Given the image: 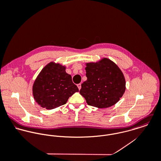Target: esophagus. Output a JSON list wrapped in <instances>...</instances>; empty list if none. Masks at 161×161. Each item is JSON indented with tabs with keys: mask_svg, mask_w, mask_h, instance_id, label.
Instances as JSON below:
<instances>
[{
	"mask_svg": "<svg viewBox=\"0 0 161 161\" xmlns=\"http://www.w3.org/2000/svg\"><path fill=\"white\" fill-rule=\"evenodd\" d=\"M77 87H78L79 89V90H80V89H81V84H77Z\"/></svg>",
	"mask_w": 161,
	"mask_h": 161,
	"instance_id": "esophagus-1",
	"label": "esophagus"
}]
</instances>
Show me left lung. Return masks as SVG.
<instances>
[{
    "instance_id": "obj_1",
    "label": "left lung",
    "mask_w": 161,
    "mask_h": 161,
    "mask_svg": "<svg viewBox=\"0 0 161 161\" xmlns=\"http://www.w3.org/2000/svg\"><path fill=\"white\" fill-rule=\"evenodd\" d=\"M87 80L81 84L80 93L89 105L99 108L116 104L126 90L124 75L118 66L108 58L86 63Z\"/></svg>"
}]
</instances>
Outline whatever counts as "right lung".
Wrapping results in <instances>:
<instances>
[{
	"label": "right lung",
	"instance_id": "right-lung-1",
	"mask_svg": "<svg viewBox=\"0 0 161 161\" xmlns=\"http://www.w3.org/2000/svg\"><path fill=\"white\" fill-rule=\"evenodd\" d=\"M79 89L72 80L66 67L51 62L37 76L33 86L35 101L42 107L51 110L63 105Z\"/></svg>",
	"mask_w": 161,
	"mask_h": 161
}]
</instances>
